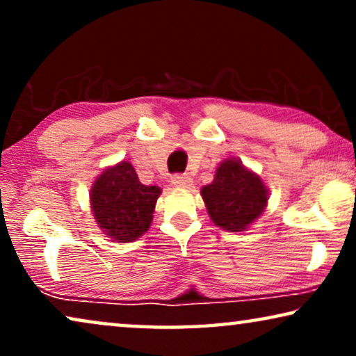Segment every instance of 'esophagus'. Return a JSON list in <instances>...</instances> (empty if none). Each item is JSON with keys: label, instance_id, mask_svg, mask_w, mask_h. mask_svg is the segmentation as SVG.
<instances>
[{"label": "esophagus", "instance_id": "1", "mask_svg": "<svg viewBox=\"0 0 356 356\" xmlns=\"http://www.w3.org/2000/svg\"><path fill=\"white\" fill-rule=\"evenodd\" d=\"M172 184L177 188H189L193 184V178L188 175H173Z\"/></svg>", "mask_w": 356, "mask_h": 356}]
</instances>
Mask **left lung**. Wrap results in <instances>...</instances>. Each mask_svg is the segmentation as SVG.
<instances>
[{
	"mask_svg": "<svg viewBox=\"0 0 356 356\" xmlns=\"http://www.w3.org/2000/svg\"><path fill=\"white\" fill-rule=\"evenodd\" d=\"M201 194L212 222L228 232L245 230L267 206L264 183L240 160L228 159L218 165L216 178Z\"/></svg>",
	"mask_w": 356,
	"mask_h": 356,
	"instance_id": "left-lung-1",
	"label": "left lung"
}]
</instances>
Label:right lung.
<instances>
[{
  "mask_svg": "<svg viewBox=\"0 0 356 356\" xmlns=\"http://www.w3.org/2000/svg\"><path fill=\"white\" fill-rule=\"evenodd\" d=\"M159 186H145L129 162L105 170L90 191L99 227L115 241L128 243L144 235L152 222Z\"/></svg>",
  "mask_w": 356,
  "mask_h": 356,
  "instance_id": "add662e5",
  "label": "right lung"
}]
</instances>
